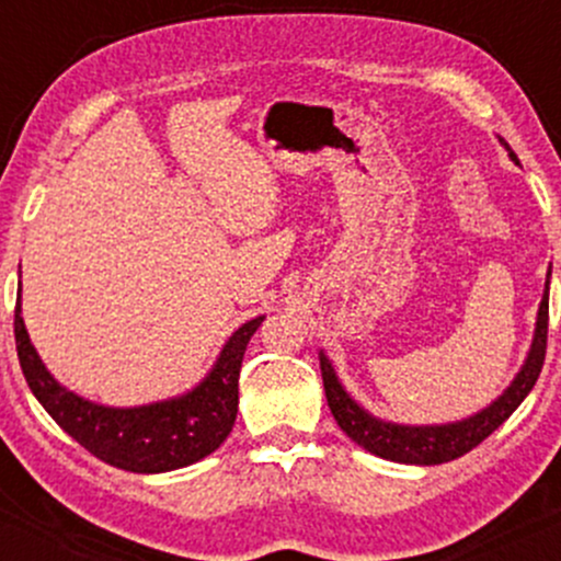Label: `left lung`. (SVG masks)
<instances>
[{
    "mask_svg": "<svg viewBox=\"0 0 561 561\" xmlns=\"http://www.w3.org/2000/svg\"><path fill=\"white\" fill-rule=\"evenodd\" d=\"M504 147L508 150V145ZM508 158L517 163V156H514L512 150H508ZM549 276L551 272L546 274V293L538 306L536 334H533V345L530 351H527L523 369L517 371L512 385H508L491 405H485L478 414L467 416V420L448 424H396L377 420V416H371L364 405H358L351 396H347L343 382L334 375L332 362L324 356V351H321V379H324L327 403H330L334 422L340 424V430H343L353 443H358V446L369 450V454L379 456V459L398 461V465L430 467L443 465V461H454L459 459V456L469 454V450L480 446L493 430H499L501 424L514 414V409L525 401L527 392L536 385L540 369H543L546 337H549Z\"/></svg>",
    "mask_w": 561,
    "mask_h": 561,
    "instance_id": "1",
    "label": "left lung"
}]
</instances>
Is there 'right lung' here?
<instances>
[{
	"instance_id": "add662e5",
	"label": "right lung",
	"mask_w": 561,
	"mask_h": 561,
	"mask_svg": "<svg viewBox=\"0 0 561 561\" xmlns=\"http://www.w3.org/2000/svg\"><path fill=\"white\" fill-rule=\"evenodd\" d=\"M261 321L263 317L250 319L231 334L197 388L134 409L87 401L49 375L25 332L21 295L15 302V345L31 392L76 443L111 467L156 474L195 465L227 440L240 403L242 356Z\"/></svg>"
}]
</instances>
